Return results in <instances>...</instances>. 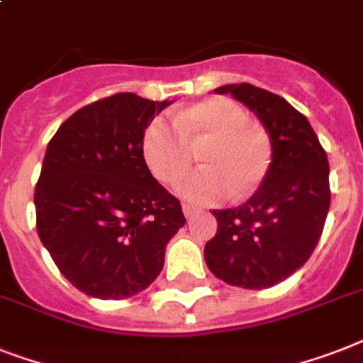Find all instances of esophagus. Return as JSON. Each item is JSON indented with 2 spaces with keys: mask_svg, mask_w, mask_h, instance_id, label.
<instances>
[{
  "mask_svg": "<svg viewBox=\"0 0 363 363\" xmlns=\"http://www.w3.org/2000/svg\"><path fill=\"white\" fill-rule=\"evenodd\" d=\"M182 212H184V216L186 218H191L194 214L199 212V208H196L194 205H188V203H182Z\"/></svg>",
  "mask_w": 363,
  "mask_h": 363,
  "instance_id": "1",
  "label": "esophagus"
}]
</instances>
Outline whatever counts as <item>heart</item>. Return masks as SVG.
<instances>
[{"label":"heart","instance_id":"heart-1","mask_svg":"<svg viewBox=\"0 0 363 363\" xmlns=\"http://www.w3.org/2000/svg\"><path fill=\"white\" fill-rule=\"evenodd\" d=\"M248 113L231 99H211L175 115V123L155 117L147 125L141 151L162 182H175L190 166L194 149L205 166L177 182V191L197 205L220 203L233 196H252L267 179L272 143L267 132L248 123Z\"/></svg>","mask_w":363,"mask_h":363}]
</instances>
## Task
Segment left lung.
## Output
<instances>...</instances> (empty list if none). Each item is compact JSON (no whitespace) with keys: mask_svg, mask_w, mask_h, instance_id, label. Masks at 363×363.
<instances>
[{"mask_svg":"<svg viewBox=\"0 0 363 363\" xmlns=\"http://www.w3.org/2000/svg\"><path fill=\"white\" fill-rule=\"evenodd\" d=\"M248 106L270 135L267 179L248 201L212 211L218 222L205 244L216 278L242 289H267L293 276L313 253L330 208L328 156L309 121L287 100L252 84L214 89Z\"/></svg>","mask_w":363,"mask_h":363,"instance_id":"obj_1","label":"left lung"}]
</instances>
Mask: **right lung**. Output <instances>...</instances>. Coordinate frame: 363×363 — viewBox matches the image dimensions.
<instances>
[{
  "mask_svg": "<svg viewBox=\"0 0 363 363\" xmlns=\"http://www.w3.org/2000/svg\"><path fill=\"white\" fill-rule=\"evenodd\" d=\"M169 104L117 93L79 108L50 140L35 186L37 233L87 296L121 300L149 287L186 223L141 151L147 125Z\"/></svg>",
  "mask_w": 363,
  "mask_h": 363,
  "instance_id": "right-lung-1",
  "label": "right lung"
}]
</instances>
